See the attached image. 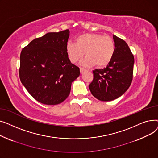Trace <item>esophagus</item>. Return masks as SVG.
Instances as JSON below:
<instances>
[{
	"label": "esophagus",
	"instance_id": "34e87169",
	"mask_svg": "<svg viewBox=\"0 0 158 158\" xmlns=\"http://www.w3.org/2000/svg\"><path fill=\"white\" fill-rule=\"evenodd\" d=\"M87 70L84 69V68H80V72H81V73H83L84 72H86Z\"/></svg>",
	"mask_w": 158,
	"mask_h": 158
}]
</instances>
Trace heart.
Returning a JSON list of instances; mask_svg holds the SVG:
<instances>
[{
    "label": "heart",
    "instance_id": "heart-1",
    "mask_svg": "<svg viewBox=\"0 0 158 158\" xmlns=\"http://www.w3.org/2000/svg\"><path fill=\"white\" fill-rule=\"evenodd\" d=\"M115 51L113 40L109 36L85 33L76 38V43L68 41L66 52L70 61L78 62L85 52L86 57L81 64L91 67L96 64L98 68H104L111 61Z\"/></svg>",
    "mask_w": 158,
    "mask_h": 158
}]
</instances>
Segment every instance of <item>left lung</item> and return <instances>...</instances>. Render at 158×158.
<instances>
[{
    "mask_svg": "<svg viewBox=\"0 0 158 158\" xmlns=\"http://www.w3.org/2000/svg\"><path fill=\"white\" fill-rule=\"evenodd\" d=\"M115 51L111 61L104 69L93 71L89 85L92 94L101 101H111L121 97L129 88L133 73L134 56L125 41L113 35Z\"/></svg>",
    "mask_w": 158,
    "mask_h": 158,
    "instance_id": "8db88e82",
    "label": "left lung"
}]
</instances>
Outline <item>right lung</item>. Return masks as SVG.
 <instances>
[{"label": "right lung", "instance_id": "1", "mask_svg": "<svg viewBox=\"0 0 158 158\" xmlns=\"http://www.w3.org/2000/svg\"><path fill=\"white\" fill-rule=\"evenodd\" d=\"M70 36L66 29L48 32L24 47L20 54V79L36 100L47 105L63 102L70 94L72 82L80 75L66 52Z\"/></svg>", "mask_w": 158, "mask_h": 158}]
</instances>
